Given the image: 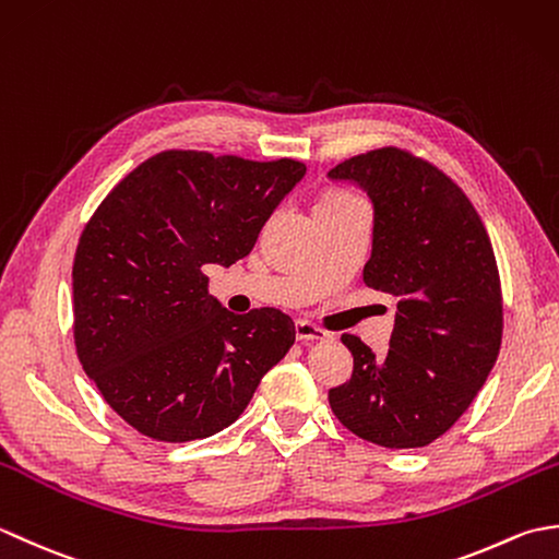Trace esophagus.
I'll return each instance as SVG.
<instances>
[{
	"label": "esophagus",
	"instance_id": "1",
	"mask_svg": "<svg viewBox=\"0 0 559 559\" xmlns=\"http://www.w3.org/2000/svg\"><path fill=\"white\" fill-rule=\"evenodd\" d=\"M295 336H298V341H329L331 338L329 331H324L322 326H317L312 322H307V319H298V322H295Z\"/></svg>",
	"mask_w": 559,
	"mask_h": 559
}]
</instances>
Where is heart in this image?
I'll use <instances>...</instances> for the list:
<instances>
[{"instance_id": "1", "label": "heart", "mask_w": 559, "mask_h": 559, "mask_svg": "<svg viewBox=\"0 0 559 559\" xmlns=\"http://www.w3.org/2000/svg\"><path fill=\"white\" fill-rule=\"evenodd\" d=\"M348 199H355V197H350L346 192H331L322 201H319V204H329V201H348Z\"/></svg>"}]
</instances>
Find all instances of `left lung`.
Listing matches in <instances>:
<instances>
[{"mask_svg": "<svg viewBox=\"0 0 559 559\" xmlns=\"http://www.w3.org/2000/svg\"><path fill=\"white\" fill-rule=\"evenodd\" d=\"M329 177L370 197L362 281L396 300L384 358L341 336L353 377L329 391L331 411L372 444L427 447L466 413L500 355L502 290L488 230L461 187L408 151L362 153Z\"/></svg>", "mask_w": 559, "mask_h": 559, "instance_id": "1", "label": "left lung"}]
</instances>
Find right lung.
I'll use <instances>...</instances> for the list:
<instances>
[{"instance_id": "right-lung-1", "label": "right lung", "mask_w": 559, "mask_h": 559, "mask_svg": "<svg viewBox=\"0 0 559 559\" xmlns=\"http://www.w3.org/2000/svg\"><path fill=\"white\" fill-rule=\"evenodd\" d=\"M305 163L163 151L103 199L74 257V343L110 408L158 442H192L240 418L295 343L288 314H233L206 264L247 257Z\"/></svg>"}]
</instances>
